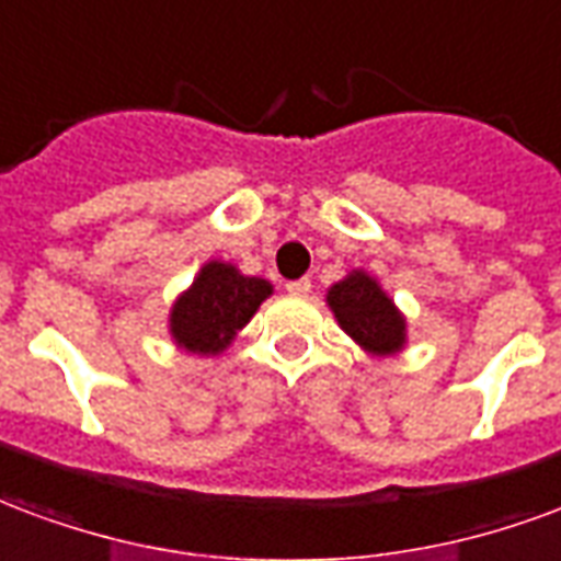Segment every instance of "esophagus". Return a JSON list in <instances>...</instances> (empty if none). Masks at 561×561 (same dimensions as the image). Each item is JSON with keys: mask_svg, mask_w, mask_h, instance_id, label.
<instances>
[{"mask_svg": "<svg viewBox=\"0 0 561 561\" xmlns=\"http://www.w3.org/2000/svg\"><path fill=\"white\" fill-rule=\"evenodd\" d=\"M286 293H289V296H308V293H310V280H308V277H298V280H289V284H286Z\"/></svg>", "mask_w": 561, "mask_h": 561, "instance_id": "1", "label": "esophagus"}]
</instances>
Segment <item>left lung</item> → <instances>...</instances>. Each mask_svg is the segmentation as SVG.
<instances>
[{
	"label": "left lung",
	"mask_w": 561,
	"mask_h": 561,
	"mask_svg": "<svg viewBox=\"0 0 561 561\" xmlns=\"http://www.w3.org/2000/svg\"><path fill=\"white\" fill-rule=\"evenodd\" d=\"M334 320L365 353L398 355L407 346V317L365 268H353L325 293Z\"/></svg>",
	"instance_id": "obj_1"
}]
</instances>
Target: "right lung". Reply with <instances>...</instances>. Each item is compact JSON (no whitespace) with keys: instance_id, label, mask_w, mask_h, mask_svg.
<instances>
[{"instance_id":"1","label":"right lung","mask_w":561,"mask_h":561,"mask_svg":"<svg viewBox=\"0 0 561 561\" xmlns=\"http://www.w3.org/2000/svg\"><path fill=\"white\" fill-rule=\"evenodd\" d=\"M272 293L265 277L241 275L232 263L208 260L170 308V337L185 353L220 355Z\"/></svg>"}]
</instances>
